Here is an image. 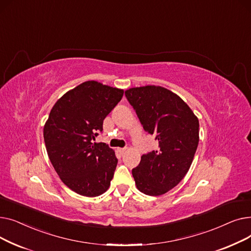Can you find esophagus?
Returning a JSON list of instances; mask_svg holds the SVG:
<instances>
[{
    "mask_svg": "<svg viewBox=\"0 0 251 251\" xmlns=\"http://www.w3.org/2000/svg\"><path fill=\"white\" fill-rule=\"evenodd\" d=\"M118 151L120 152V153H124L126 151V148H124V149H118Z\"/></svg>",
    "mask_w": 251,
    "mask_h": 251,
    "instance_id": "34e87169",
    "label": "esophagus"
}]
</instances>
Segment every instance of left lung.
<instances>
[{
  "instance_id": "8db88e82",
  "label": "left lung",
  "mask_w": 251,
  "mask_h": 251,
  "mask_svg": "<svg viewBox=\"0 0 251 251\" xmlns=\"http://www.w3.org/2000/svg\"><path fill=\"white\" fill-rule=\"evenodd\" d=\"M125 96L143 129L159 141V150L142 154L132 170L136 187L147 195H162L188 172L200 141L199 119L179 96L162 86L129 88Z\"/></svg>"
}]
</instances>
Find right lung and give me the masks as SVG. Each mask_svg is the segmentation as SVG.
I'll return each instance as SVG.
<instances>
[{"instance_id": "right-lung-1", "label": "right lung", "mask_w": 251, "mask_h": 251, "mask_svg": "<svg viewBox=\"0 0 251 251\" xmlns=\"http://www.w3.org/2000/svg\"><path fill=\"white\" fill-rule=\"evenodd\" d=\"M123 94V89L85 81L50 110L44 127L48 155L63 183L78 194L95 197L110 186L118 163L115 151L92 140Z\"/></svg>"}]
</instances>
